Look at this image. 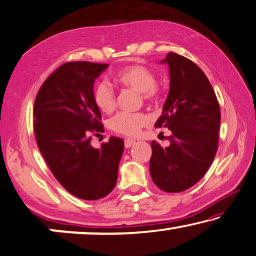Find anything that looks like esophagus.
Listing matches in <instances>:
<instances>
[{"mask_svg": "<svg viewBox=\"0 0 256 256\" xmlns=\"http://www.w3.org/2000/svg\"><path fill=\"white\" fill-rule=\"evenodd\" d=\"M134 142H134V140H133V139H125L124 145H125V147H126V148H130V147H131Z\"/></svg>", "mask_w": 256, "mask_h": 256, "instance_id": "obj_1", "label": "esophagus"}]
</instances>
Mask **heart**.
<instances>
[{
  "label": "heart",
  "instance_id": "b5f03b06",
  "mask_svg": "<svg viewBox=\"0 0 256 256\" xmlns=\"http://www.w3.org/2000/svg\"><path fill=\"white\" fill-rule=\"evenodd\" d=\"M116 80L125 87L142 92V98L146 102H156L161 96V89L156 84V74L150 68L142 64H132L120 70L116 74ZM94 100L103 112L109 114L116 108V94L109 82L100 81L96 84L94 90ZM148 123L150 118L145 114L122 111L111 117L108 125L114 132L128 136H134Z\"/></svg>",
  "mask_w": 256,
  "mask_h": 256
}]
</instances>
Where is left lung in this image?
I'll list each match as a JSON object with an SVG mask.
<instances>
[{
    "mask_svg": "<svg viewBox=\"0 0 256 256\" xmlns=\"http://www.w3.org/2000/svg\"><path fill=\"white\" fill-rule=\"evenodd\" d=\"M170 87L156 128H167L170 145L153 140L150 172L158 188L181 192L196 184L214 162L218 150L220 108L204 72L192 60L169 52Z\"/></svg>",
    "mask_w": 256,
    "mask_h": 256,
    "instance_id": "8db88e82",
    "label": "left lung"
}]
</instances>
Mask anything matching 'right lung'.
Segmentation results:
<instances>
[{
    "label": "right lung",
    "instance_id": "1",
    "mask_svg": "<svg viewBox=\"0 0 256 256\" xmlns=\"http://www.w3.org/2000/svg\"><path fill=\"white\" fill-rule=\"evenodd\" d=\"M108 64L70 61L59 66L36 96L34 130L38 148L52 174L68 192L94 200L112 192L124 150L122 138L111 136L100 148L92 136L104 131L94 100V82Z\"/></svg>",
    "mask_w": 256,
    "mask_h": 256
}]
</instances>
